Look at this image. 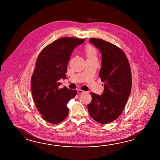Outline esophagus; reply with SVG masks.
I'll return each mask as SVG.
<instances>
[{"label":"esophagus","mask_w":160,"mask_h":160,"mask_svg":"<svg viewBox=\"0 0 160 160\" xmlns=\"http://www.w3.org/2000/svg\"><path fill=\"white\" fill-rule=\"evenodd\" d=\"M84 91H82L81 89H78V94H82V93H84Z\"/></svg>","instance_id":"obj_1"}]
</instances>
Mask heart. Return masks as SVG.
Returning a JSON list of instances; mask_svg holds the SVG:
<instances>
[{
  "label": "heart",
  "instance_id": "obj_1",
  "mask_svg": "<svg viewBox=\"0 0 160 160\" xmlns=\"http://www.w3.org/2000/svg\"><path fill=\"white\" fill-rule=\"evenodd\" d=\"M85 55L88 59H96V51L92 46L88 45L85 48Z\"/></svg>",
  "mask_w": 160,
  "mask_h": 160
}]
</instances>
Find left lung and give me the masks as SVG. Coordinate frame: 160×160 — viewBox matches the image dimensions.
Masks as SVG:
<instances>
[{
	"label": "left lung",
	"instance_id": "left-lung-1",
	"mask_svg": "<svg viewBox=\"0 0 160 160\" xmlns=\"http://www.w3.org/2000/svg\"><path fill=\"white\" fill-rule=\"evenodd\" d=\"M89 42L101 52L99 76L104 89L101 95L91 93L88 112L98 123L109 124L120 116L131 93V67L127 56L117 46L100 39L91 38Z\"/></svg>",
	"mask_w": 160,
	"mask_h": 160
}]
</instances>
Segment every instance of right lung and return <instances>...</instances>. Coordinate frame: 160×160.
Returning a JSON list of instances; mask_svg holds the SVG:
<instances>
[{"mask_svg":"<svg viewBox=\"0 0 160 160\" xmlns=\"http://www.w3.org/2000/svg\"><path fill=\"white\" fill-rule=\"evenodd\" d=\"M85 39L64 37L46 46L36 60L31 84L33 99L42 118L53 124H59L68 116V101L76 90L59 88V80L65 79L69 60L76 47Z\"/></svg>","mask_w":160,"mask_h":160,"instance_id":"right-lung-1","label":"right lung"}]
</instances>
